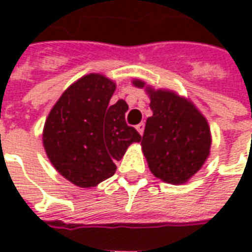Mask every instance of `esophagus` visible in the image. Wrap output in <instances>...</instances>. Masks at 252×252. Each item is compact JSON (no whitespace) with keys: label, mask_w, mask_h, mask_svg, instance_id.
<instances>
[{"label":"esophagus","mask_w":252,"mask_h":252,"mask_svg":"<svg viewBox=\"0 0 252 252\" xmlns=\"http://www.w3.org/2000/svg\"><path fill=\"white\" fill-rule=\"evenodd\" d=\"M136 129H137V131H139L140 134H143V131H144V123H143V122L139 123V125L136 126Z\"/></svg>","instance_id":"1"}]
</instances>
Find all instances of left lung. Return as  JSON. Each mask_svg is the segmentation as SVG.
Wrapping results in <instances>:
<instances>
[{
	"label": "left lung",
	"mask_w": 252,
	"mask_h": 252,
	"mask_svg": "<svg viewBox=\"0 0 252 252\" xmlns=\"http://www.w3.org/2000/svg\"><path fill=\"white\" fill-rule=\"evenodd\" d=\"M136 87L144 83L134 81ZM153 116L141 137L150 171L165 182L182 184L198 172L210 150V130L202 113L171 91L147 88Z\"/></svg>",
	"instance_id": "8db88e82"
}]
</instances>
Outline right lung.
Listing matches in <instances>:
<instances>
[{
	"label": "right lung",
	"instance_id": "obj_1",
	"mask_svg": "<svg viewBox=\"0 0 252 252\" xmlns=\"http://www.w3.org/2000/svg\"><path fill=\"white\" fill-rule=\"evenodd\" d=\"M116 85L101 74H90L70 85L50 111L43 130L49 160L64 178L91 188L116 171L115 162L141 136L129 126L127 103L111 105Z\"/></svg>",
	"mask_w": 252,
	"mask_h": 252
}]
</instances>
